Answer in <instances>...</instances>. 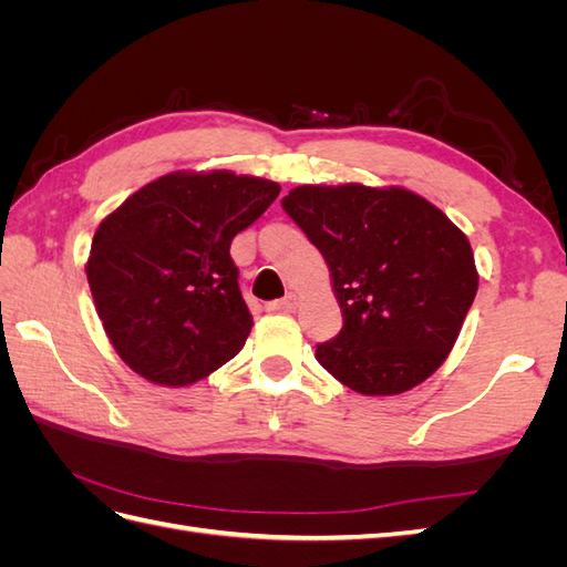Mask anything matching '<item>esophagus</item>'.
<instances>
[{"mask_svg": "<svg viewBox=\"0 0 567 567\" xmlns=\"http://www.w3.org/2000/svg\"><path fill=\"white\" fill-rule=\"evenodd\" d=\"M269 312H296L298 310V296L286 293L281 300H274L267 305Z\"/></svg>", "mask_w": 567, "mask_h": 567, "instance_id": "34e87169", "label": "esophagus"}]
</instances>
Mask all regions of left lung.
<instances>
[{
  "mask_svg": "<svg viewBox=\"0 0 567 567\" xmlns=\"http://www.w3.org/2000/svg\"><path fill=\"white\" fill-rule=\"evenodd\" d=\"M281 205L323 255L342 312L317 362L359 394H400L433 375L477 293L466 234L402 186L302 184Z\"/></svg>",
  "mask_w": 567,
  "mask_h": 567,
  "instance_id": "1",
  "label": "left lung"
}]
</instances>
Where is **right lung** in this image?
Here are the masks:
<instances>
[{"mask_svg": "<svg viewBox=\"0 0 567 567\" xmlns=\"http://www.w3.org/2000/svg\"><path fill=\"white\" fill-rule=\"evenodd\" d=\"M262 177L169 173L101 221L87 260L96 312L142 379L182 388L227 364L252 329L229 246L277 200Z\"/></svg>", "mask_w": 567, "mask_h": 567, "instance_id": "right-lung-1", "label": "right lung"}]
</instances>
